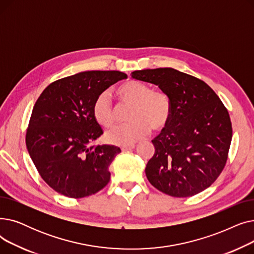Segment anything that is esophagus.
Listing matches in <instances>:
<instances>
[{"label":"esophagus","instance_id":"obj_1","mask_svg":"<svg viewBox=\"0 0 254 254\" xmlns=\"http://www.w3.org/2000/svg\"><path fill=\"white\" fill-rule=\"evenodd\" d=\"M134 148H135V145H134V144H131V145L123 146V147H122V150H123V151H127V150H131V149H134Z\"/></svg>","mask_w":254,"mask_h":254}]
</instances>
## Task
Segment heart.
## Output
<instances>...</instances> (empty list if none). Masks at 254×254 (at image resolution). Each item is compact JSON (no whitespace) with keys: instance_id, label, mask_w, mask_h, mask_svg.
<instances>
[{"instance_id":"obj_1","label":"heart","mask_w":254,"mask_h":254,"mask_svg":"<svg viewBox=\"0 0 254 254\" xmlns=\"http://www.w3.org/2000/svg\"><path fill=\"white\" fill-rule=\"evenodd\" d=\"M117 96L124 104L130 105L127 118L130 122L114 126L106 132L107 142L119 146L131 145L148 134L150 127L164 128L171 118V102L166 92L152 90L150 85L137 80L120 85ZM96 122L105 127L115 122L116 110L108 91H103L92 105Z\"/></svg>"}]
</instances>
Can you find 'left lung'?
<instances>
[{"label": "left lung", "instance_id": "left-lung-1", "mask_svg": "<svg viewBox=\"0 0 254 254\" xmlns=\"http://www.w3.org/2000/svg\"><path fill=\"white\" fill-rule=\"evenodd\" d=\"M166 92L171 118L152 140L146 165L149 182L162 192L188 197L208 189L223 170L233 137L228 110L208 84L172 68L131 72Z\"/></svg>", "mask_w": 254, "mask_h": 254}]
</instances>
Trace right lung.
Segmentation results:
<instances>
[{
    "mask_svg": "<svg viewBox=\"0 0 254 254\" xmlns=\"http://www.w3.org/2000/svg\"><path fill=\"white\" fill-rule=\"evenodd\" d=\"M127 77L118 71L80 72L52 82L37 100L26 148L39 174L59 193L80 198L108 184L109 166L122 150L90 145L103 134L92 105L101 92Z\"/></svg>",
    "mask_w": 254,
    "mask_h": 254,
    "instance_id": "obj_1",
    "label": "right lung"
}]
</instances>
